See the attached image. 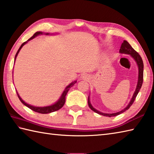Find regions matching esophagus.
<instances>
[{"instance_id":"34e87169","label":"esophagus","mask_w":154,"mask_h":154,"mask_svg":"<svg viewBox=\"0 0 154 154\" xmlns=\"http://www.w3.org/2000/svg\"><path fill=\"white\" fill-rule=\"evenodd\" d=\"M82 77H83V78H86V75H83V76H82Z\"/></svg>"}]
</instances>
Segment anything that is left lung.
I'll return each instance as SVG.
<instances>
[{"instance_id": "1", "label": "left lung", "mask_w": 154, "mask_h": 154, "mask_svg": "<svg viewBox=\"0 0 154 154\" xmlns=\"http://www.w3.org/2000/svg\"><path fill=\"white\" fill-rule=\"evenodd\" d=\"M119 52L121 53H124V54H128V55H130L133 58L135 59V61H136L137 66H138V69H139V76H138V81H137V87L134 93L133 97H132L130 102L128 104V105L126 107L125 109H123V110H122L121 111H119L117 113H101L100 111H99L97 110H96L95 109H94L92 107L91 104L90 103L89 101V98H88V105L90 109H91L92 111H94V112L97 113L98 114H100L101 116H107V117H114V116H117L121 114L122 113L124 112L126 110H128L129 107L131 106V105L134 103V102L135 101V98H136L137 95L139 93L141 87V85L143 84V63L142 61V59H141V56L139 55L137 51H135L133 48L131 47V46L128 43V41H124L123 43H122V46L120 47V50Z\"/></svg>"}]
</instances>
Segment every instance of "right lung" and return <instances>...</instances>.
<instances>
[{
	"label": "right lung",
	"mask_w": 154,
	"mask_h": 154,
	"mask_svg": "<svg viewBox=\"0 0 154 154\" xmlns=\"http://www.w3.org/2000/svg\"><path fill=\"white\" fill-rule=\"evenodd\" d=\"M42 33H43V32H40V31L36 32L35 33V34L33 35L32 37H31V38H30L28 41H30V40H31V39H32L33 38H35V37H36V36H37V35H41V34H42ZM47 34H49V33H47ZM27 41H26V42H27ZM26 42H24V43H23L22 45H21V46L20 47L19 49L18 50L17 53H16V55H15L14 61H15V59H16V58H17V55H18V53H19L20 50L21 49V48L23 47V45H25V44L26 43ZM76 82H77V81H73V82H72L71 83L69 84V85L65 88V91L63 92L62 95H61V97H60V99H59L58 101H57V103H55V104H53V105H50V106H47V107H35V106H32V105L27 104L26 103H25V102L22 99L20 98V97L19 95V93H18L17 92V93L18 97L19 98L20 101L21 102H22V103H23L24 105H26V107H28L29 108V109H31V110L35 111V112H37V113H43V114L49 113L54 112V111H57V110L60 109H61V108L63 106V105H64V104H65V97H66V95H67V93L68 91L69 90V89H70L72 86H73L74 84L76 83Z\"/></svg>",
	"instance_id": "1"
}]
</instances>
